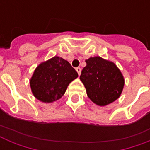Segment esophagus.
<instances>
[{"label": "esophagus", "instance_id": "esophagus-1", "mask_svg": "<svg viewBox=\"0 0 150 150\" xmlns=\"http://www.w3.org/2000/svg\"><path fill=\"white\" fill-rule=\"evenodd\" d=\"M81 71H82V69L80 68H76V71L78 72V74H79V75H81Z\"/></svg>", "mask_w": 150, "mask_h": 150}]
</instances>
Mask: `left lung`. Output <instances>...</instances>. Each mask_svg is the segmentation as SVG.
Segmentation results:
<instances>
[{"label": "left lung", "instance_id": "1", "mask_svg": "<svg viewBox=\"0 0 150 150\" xmlns=\"http://www.w3.org/2000/svg\"><path fill=\"white\" fill-rule=\"evenodd\" d=\"M80 80L86 89L87 96L96 105L103 107L120 97L125 79L117 66L99 56L86 60Z\"/></svg>", "mask_w": 150, "mask_h": 150}]
</instances>
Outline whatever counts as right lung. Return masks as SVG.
Listing matches in <instances>:
<instances>
[{
  "instance_id": "1",
  "label": "right lung",
  "mask_w": 150,
  "mask_h": 150,
  "mask_svg": "<svg viewBox=\"0 0 150 150\" xmlns=\"http://www.w3.org/2000/svg\"><path fill=\"white\" fill-rule=\"evenodd\" d=\"M78 76L77 71L68 61L54 56L36 67L29 83L37 100L53 103L62 97L68 85Z\"/></svg>"
}]
</instances>
